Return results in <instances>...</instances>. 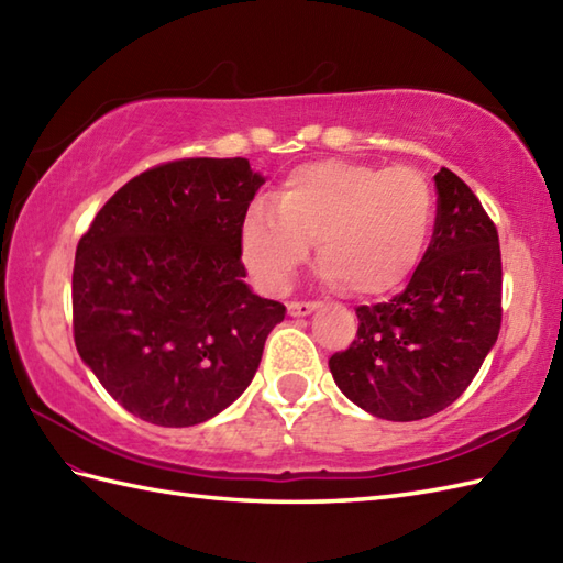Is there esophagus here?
Wrapping results in <instances>:
<instances>
[{"label": "esophagus", "mask_w": 563, "mask_h": 563, "mask_svg": "<svg viewBox=\"0 0 563 563\" xmlns=\"http://www.w3.org/2000/svg\"><path fill=\"white\" fill-rule=\"evenodd\" d=\"M317 307H319V302H290L288 314L290 317H305V314H312Z\"/></svg>", "instance_id": "obj_1"}]
</instances>
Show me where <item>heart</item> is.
Masks as SVG:
<instances>
[{
  "mask_svg": "<svg viewBox=\"0 0 563 563\" xmlns=\"http://www.w3.org/2000/svg\"><path fill=\"white\" fill-rule=\"evenodd\" d=\"M433 190L423 172L399 164L324 159L297 166L242 224V258L271 292L290 285L317 244L329 283L357 297L397 290L416 271L433 227Z\"/></svg>",
  "mask_w": 563,
  "mask_h": 563,
  "instance_id": "1",
  "label": "heart"
}]
</instances>
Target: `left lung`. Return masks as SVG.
I'll return each mask as SVG.
<instances>
[{"mask_svg":"<svg viewBox=\"0 0 563 563\" xmlns=\"http://www.w3.org/2000/svg\"><path fill=\"white\" fill-rule=\"evenodd\" d=\"M430 246L389 302L357 307V333L329 357L339 389L387 421H418L470 387L504 319L498 230L457 174H435Z\"/></svg>","mask_w":563,"mask_h":563,"instance_id":"8db88e82","label":"left lung"}]
</instances>
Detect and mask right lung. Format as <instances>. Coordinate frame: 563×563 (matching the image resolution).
Masks as SVG:
<instances>
[{
	"instance_id": "right-lung-1",
	"label": "right lung",
	"mask_w": 563,
	"mask_h": 563,
	"mask_svg": "<svg viewBox=\"0 0 563 563\" xmlns=\"http://www.w3.org/2000/svg\"><path fill=\"white\" fill-rule=\"evenodd\" d=\"M246 159L166 162L115 190L81 234L71 331L81 361L142 421L184 428L254 379L285 305L246 288Z\"/></svg>"
}]
</instances>
